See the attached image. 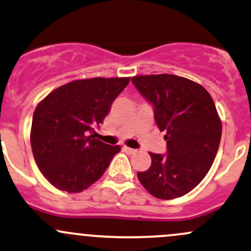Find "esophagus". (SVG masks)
<instances>
[{
	"mask_svg": "<svg viewBox=\"0 0 251 251\" xmlns=\"http://www.w3.org/2000/svg\"><path fill=\"white\" fill-rule=\"evenodd\" d=\"M124 150H125L127 153H136L137 152L136 149H132V148H128V147H124Z\"/></svg>",
	"mask_w": 251,
	"mask_h": 251,
	"instance_id": "obj_1",
	"label": "esophagus"
}]
</instances>
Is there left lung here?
<instances>
[{
	"label": "left lung",
	"mask_w": 251,
	"mask_h": 251,
	"mask_svg": "<svg viewBox=\"0 0 251 251\" xmlns=\"http://www.w3.org/2000/svg\"><path fill=\"white\" fill-rule=\"evenodd\" d=\"M132 83L152 104L159 130L167 132V153L149 152L151 167L137 176L158 199L182 197L201 182L216 158L222 137L216 104L202 85L184 77L134 76Z\"/></svg>",
	"instance_id": "1"
}]
</instances>
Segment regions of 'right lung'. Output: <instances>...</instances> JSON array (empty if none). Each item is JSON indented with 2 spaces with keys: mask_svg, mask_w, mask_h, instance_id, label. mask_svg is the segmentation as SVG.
Instances as JSON below:
<instances>
[{
  "mask_svg": "<svg viewBox=\"0 0 251 251\" xmlns=\"http://www.w3.org/2000/svg\"><path fill=\"white\" fill-rule=\"evenodd\" d=\"M130 77L77 79L57 88L35 108L31 145L37 166L56 188L79 193L103 175L119 145L94 138Z\"/></svg>",
  "mask_w": 251,
  "mask_h": 251,
  "instance_id": "1",
  "label": "right lung"
}]
</instances>
